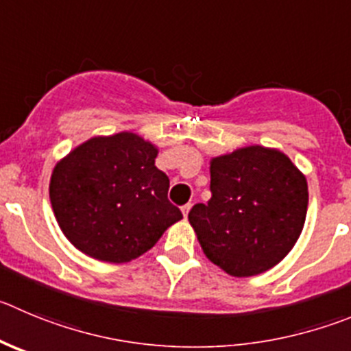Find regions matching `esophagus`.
<instances>
[{
    "instance_id": "esophagus-1",
    "label": "esophagus",
    "mask_w": 351,
    "mask_h": 351,
    "mask_svg": "<svg viewBox=\"0 0 351 351\" xmlns=\"http://www.w3.org/2000/svg\"><path fill=\"white\" fill-rule=\"evenodd\" d=\"M191 208H192L191 202H189V204H185V206H182V213H183V216H185V218H186V215H189V211H191Z\"/></svg>"
}]
</instances>
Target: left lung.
<instances>
[{
  "instance_id": "left-lung-1",
  "label": "left lung",
  "mask_w": 351,
  "mask_h": 351,
  "mask_svg": "<svg viewBox=\"0 0 351 351\" xmlns=\"http://www.w3.org/2000/svg\"><path fill=\"white\" fill-rule=\"evenodd\" d=\"M211 199L189 221L206 256L234 277L279 263L296 244L308 208V185L287 156L253 145L215 157Z\"/></svg>"
}]
</instances>
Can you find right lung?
I'll return each mask as SVG.
<instances>
[{
  "instance_id": "add662e5",
  "label": "right lung",
  "mask_w": 351,
  "mask_h": 351,
  "mask_svg": "<svg viewBox=\"0 0 351 351\" xmlns=\"http://www.w3.org/2000/svg\"><path fill=\"white\" fill-rule=\"evenodd\" d=\"M156 157L152 143L124 131L88 140L55 166L51 208L77 250L101 261L126 263L182 220Z\"/></svg>"
}]
</instances>
